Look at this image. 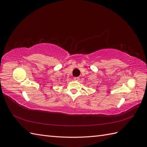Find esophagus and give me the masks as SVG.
Instances as JSON below:
<instances>
[{
	"instance_id": "esophagus-1",
	"label": "esophagus",
	"mask_w": 147,
	"mask_h": 147,
	"mask_svg": "<svg viewBox=\"0 0 147 147\" xmlns=\"http://www.w3.org/2000/svg\"><path fill=\"white\" fill-rule=\"evenodd\" d=\"M74 80L78 81V80H80V78H79V77H74Z\"/></svg>"
}]
</instances>
